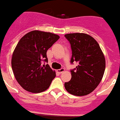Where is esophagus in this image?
<instances>
[{"label":"esophagus","mask_w":120,"mask_h":120,"mask_svg":"<svg viewBox=\"0 0 120 120\" xmlns=\"http://www.w3.org/2000/svg\"><path fill=\"white\" fill-rule=\"evenodd\" d=\"M57 72H58V74H62V72H64L65 71V68H61L60 69H58V70H56Z\"/></svg>","instance_id":"1"}]
</instances>
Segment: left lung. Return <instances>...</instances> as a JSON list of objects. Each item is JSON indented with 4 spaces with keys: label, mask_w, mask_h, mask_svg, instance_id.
Listing matches in <instances>:
<instances>
[{
    "label": "left lung",
    "mask_w": 120,
    "mask_h": 120,
    "mask_svg": "<svg viewBox=\"0 0 120 120\" xmlns=\"http://www.w3.org/2000/svg\"><path fill=\"white\" fill-rule=\"evenodd\" d=\"M70 44V63L78 65L70 70L72 78L65 83V88L71 94L82 96L92 93L102 80L106 67L105 58L98 42L89 34H65Z\"/></svg>",
    "instance_id": "left-lung-1"
}]
</instances>
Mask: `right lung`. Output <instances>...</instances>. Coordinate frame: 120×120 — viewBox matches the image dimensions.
Wrapping results in <instances>:
<instances>
[{"label":"right lung","instance_id":"obj_1","mask_svg":"<svg viewBox=\"0 0 120 120\" xmlns=\"http://www.w3.org/2000/svg\"><path fill=\"white\" fill-rule=\"evenodd\" d=\"M60 36L55 34L34 30L18 42L12 56L11 65L15 79L26 90L43 92L50 87L56 74L48 64L46 52Z\"/></svg>","mask_w":120,"mask_h":120}]
</instances>
